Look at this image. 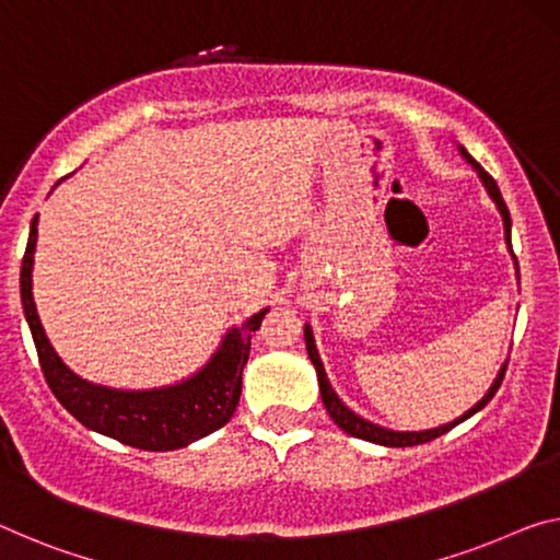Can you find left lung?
Masks as SVG:
<instances>
[{
  "label": "left lung",
  "instance_id": "obj_1",
  "mask_svg": "<svg viewBox=\"0 0 560 560\" xmlns=\"http://www.w3.org/2000/svg\"><path fill=\"white\" fill-rule=\"evenodd\" d=\"M458 152L463 154V160H466L468 165L478 172V177H480V183H483L486 192L490 195V200L495 202L498 212H501L503 230H505V245H509V253L513 255V245H511V212H509V208H505L503 195H501V190H498L495 179L490 177L488 172H486L483 167H480L476 160L470 158L468 150L463 148V144H458ZM513 262H515V272H518V260H515V255H513ZM305 348H307L310 360H313V365H315L317 383H320L323 406H325V410L330 412V418L335 420V423H338V428L346 430V433L352 435V438H363V441L385 445V448H410V445L428 443V441H433V438H438V435L448 433L451 428L463 423V420H468L470 416H476L478 410H483V408L488 406L490 398H493V395H495V390L501 388L503 375H505V368H509V360H505V363L501 365V370H498L495 381L490 383V388L486 390L483 398H480V400L476 402V406L463 412L460 418L451 420V423L438 425V428H430V430H390V428H383V425H377V423H370V420H365V418H360L355 410H350V408L346 406V402H342V400L338 398V393L332 390L328 375H325V365H323V360H320V352H317V348H315V335H313V328H310V325H305Z\"/></svg>",
  "mask_w": 560,
  "mask_h": 560
}]
</instances>
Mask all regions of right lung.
<instances>
[{
  "label": "right lung",
  "instance_id": "add662e5",
  "mask_svg": "<svg viewBox=\"0 0 560 560\" xmlns=\"http://www.w3.org/2000/svg\"><path fill=\"white\" fill-rule=\"evenodd\" d=\"M37 222L30 225L27 250L22 257L20 292L27 325L37 348L42 373L55 398L80 420L84 428L140 451H177L200 438L214 433L232 418L243 393V368L250 358L253 332L260 328L265 313L247 317L243 325L230 328L212 358L197 373L175 385L150 390H119L90 383L72 373L51 348L42 328L37 305L32 298V268L37 250Z\"/></svg>",
  "mask_w": 560,
  "mask_h": 560
}]
</instances>
